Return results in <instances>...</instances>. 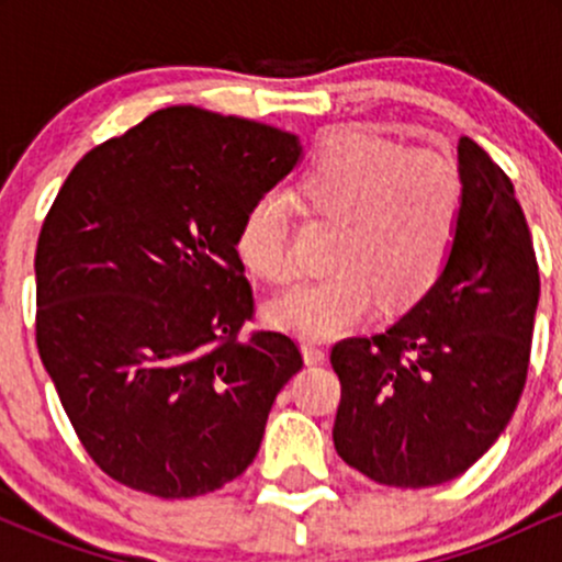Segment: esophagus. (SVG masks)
<instances>
[{
    "mask_svg": "<svg viewBox=\"0 0 562 562\" xmlns=\"http://www.w3.org/2000/svg\"><path fill=\"white\" fill-rule=\"evenodd\" d=\"M301 351H303V359H306V364H322V362H325V357H327L325 348L317 346V344H303Z\"/></svg>",
    "mask_w": 562,
    "mask_h": 562,
    "instance_id": "obj_1",
    "label": "esophagus"
}]
</instances>
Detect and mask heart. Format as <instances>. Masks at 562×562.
<instances>
[{"label":"heart","mask_w":562,"mask_h":562,"mask_svg":"<svg viewBox=\"0 0 562 562\" xmlns=\"http://www.w3.org/2000/svg\"><path fill=\"white\" fill-rule=\"evenodd\" d=\"M314 216L338 222L333 269L269 306L274 325L325 340L375 312L406 308L436 285L460 235L465 182L460 166L436 147H404L359 128L325 142L295 184ZM235 254L272 285L295 277L288 203L277 192L250 200L235 232Z\"/></svg>","instance_id":"1"}]
</instances>
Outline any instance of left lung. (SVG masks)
I'll list each match as a JSON object with an SVG mask.
<instances>
[{"instance_id":"left-lung-1","label":"left lung","mask_w":562,"mask_h":562,"mask_svg":"<svg viewBox=\"0 0 562 562\" xmlns=\"http://www.w3.org/2000/svg\"><path fill=\"white\" fill-rule=\"evenodd\" d=\"M460 235L436 285L389 330L338 340L333 441L385 486L447 483L502 436L531 359L539 263L513 182L470 137Z\"/></svg>"}]
</instances>
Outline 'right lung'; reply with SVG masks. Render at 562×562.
<instances>
[{"label": "right lung", "instance_id": "obj_1", "mask_svg": "<svg viewBox=\"0 0 562 562\" xmlns=\"http://www.w3.org/2000/svg\"><path fill=\"white\" fill-rule=\"evenodd\" d=\"M282 128L192 105L89 150L36 243V348L81 447L134 492L190 499L245 473L303 367L256 303L235 232L299 164Z\"/></svg>", "mask_w": 562, "mask_h": 562}]
</instances>
